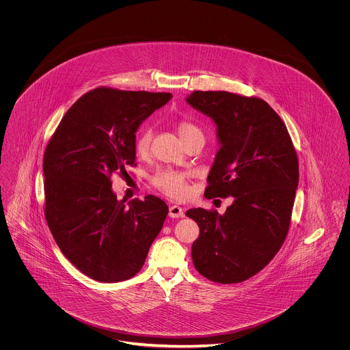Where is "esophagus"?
Returning <instances> with one entry per match:
<instances>
[{
	"label": "esophagus",
	"instance_id": "1",
	"mask_svg": "<svg viewBox=\"0 0 350 350\" xmlns=\"http://www.w3.org/2000/svg\"><path fill=\"white\" fill-rule=\"evenodd\" d=\"M185 213H183V208L181 206H177V204H173L169 207V217H183Z\"/></svg>",
	"mask_w": 350,
	"mask_h": 350
}]
</instances>
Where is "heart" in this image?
Wrapping results in <instances>:
<instances>
[{
    "label": "heart",
    "mask_w": 350,
    "mask_h": 350,
    "mask_svg": "<svg viewBox=\"0 0 350 350\" xmlns=\"http://www.w3.org/2000/svg\"><path fill=\"white\" fill-rule=\"evenodd\" d=\"M177 130L181 136L183 142L191 136H202L203 133L200 131L196 124L183 120L177 124ZM152 129L150 127H144L140 133L137 135L136 143H135V150L139 154H146L148 153L152 142ZM152 183L165 193L169 197L173 198H183L187 193V185H186V178L183 173H178L172 169H163L159 170L153 177H152Z\"/></svg>",
    "instance_id": "b5f03b06"
}]
</instances>
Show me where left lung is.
<instances>
[{"label": "left lung", "mask_w": 350, "mask_h": 350, "mask_svg": "<svg viewBox=\"0 0 350 350\" xmlns=\"http://www.w3.org/2000/svg\"><path fill=\"white\" fill-rule=\"evenodd\" d=\"M186 102L217 124L220 148L204 196L233 197L223 215L186 213L200 231L193 262L210 281L243 282L267 267L288 232L299 183L297 152L282 119L261 98L197 90Z\"/></svg>", "instance_id": "obj_1"}]
</instances>
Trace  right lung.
Wrapping results in <instances>:
<instances>
[{"instance_id":"1","label":"right lung","mask_w":350,"mask_h":350,"mask_svg":"<svg viewBox=\"0 0 350 350\" xmlns=\"http://www.w3.org/2000/svg\"><path fill=\"white\" fill-rule=\"evenodd\" d=\"M170 93L97 88L66 113L44 152L47 219L57 247L100 282L133 277L167 215L154 196L118 200L110 176L135 164L136 131Z\"/></svg>"}]
</instances>
